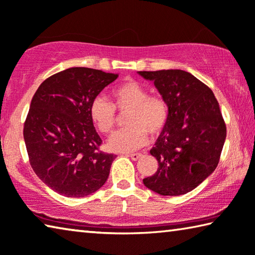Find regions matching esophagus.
Returning a JSON list of instances; mask_svg holds the SVG:
<instances>
[{
    "instance_id": "34e87169",
    "label": "esophagus",
    "mask_w": 255,
    "mask_h": 255,
    "mask_svg": "<svg viewBox=\"0 0 255 255\" xmlns=\"http://www.w3.org/2000/svg\"><path fill=\"white\" fill-rule=\"evenodd\" d=\"M141 153H131V154H128V157H130L133 161H136V160H139L141 158Z\"/></svg>"
}]
</instances>
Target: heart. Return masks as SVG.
Returning a JSON list of instances; mask_svg holds the SVG:
<instances>
[{"mask_svg":"<svg viewBox=\"0 0 255 255\" xmlns=\"http://www.w3.org/2000/svg\"><path fill=\"white\" fill-rule=\"evenodd\" d=\"M113 104L105 96L93 98L89 118L102 134H109L116 122V110L128 112V128L116 132L107 141V148L114 152H130L142 148L148 142V133L158 135L168 122L167 102L160 96H150L148 89L135 80L121 83L112 91Z\"/></svg>","mask_w":255,"mask_h":255,"instance_id":"heart-1","label":"heart"}]
</instances>
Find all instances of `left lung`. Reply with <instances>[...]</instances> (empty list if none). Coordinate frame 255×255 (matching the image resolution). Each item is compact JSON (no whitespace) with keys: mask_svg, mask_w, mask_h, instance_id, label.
Instances as JSON below:
<instances>
[{"mask_svg":"<svg viewBox=\"0 0 255 255\" xmlns=\"http://www.w3.org/2000/svg\"><path fill=\"white\" fill-rule=\"evenodd\" d=\"M154 83L167 102L168 122L151 155L159 168L144 178L150 190L162 196L189 193L215 170L226 139V125L212 89L185 70L137 71Z\"/></svg>","mask_w":255,"mask_h":255,"instance_id":"1","label":"left lung"}]
</instances>
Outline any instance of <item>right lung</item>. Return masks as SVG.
Masks as SVG:
<instances>
[{
	"label": "right lung",
	"mask_w": 255,
	"mask_h": 255,
	"mask_svg": "<svg viewBox=\"0 0 255 255\" xmlns=\"http://www.w3.org/2000/svg\"><path fill=\"white\" fill-rule=\"evenodd\" d=\"M118 74L73 67L50 76L32 97L23 137L30 164L49 188L66 197H85L105 184L112 153L102 140L89 105Z\"/></svg>",
	"instance_id": "1"
}]
</instances>
